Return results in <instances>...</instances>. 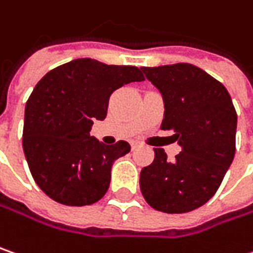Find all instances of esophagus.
<instances>
[{
  "label": "esophagus",
  "instance_id": "esophagus-1",
  "mask_svg": "<svg viewBox=\"0 0 253 253\" xmlns=\"http://www.w3.org/2000/svg\"><path fill=\"white\" fill-rule=\"evenodd\" d=\"M139 146H140V143H139V141H131V149H133V150H134V149H137Z\"/></svg>",
  "mask_w": 253,
  "mask_h": 253
}]
</instances>
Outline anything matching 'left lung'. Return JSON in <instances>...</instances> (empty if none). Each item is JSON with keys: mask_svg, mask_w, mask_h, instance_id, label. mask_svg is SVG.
<instances>
[{"mask_svg": "<svg viewBox=\"0 0 253 253\" xmlns=\"http://www.w3.org/2000/svg\"><path fill=\"white\" fill-rule=\"evenodd\" d=\"M141 71L163 96L160 128L171 130L182 147L173 160L155 149L153 163L141 169V195L160 212H190L215 195L229 169L236 149V110L225 85L193 64Z\"/></svg>", "mask_w": 253, "mask_h": 253, "instance_id": "1", "label": "left lung"}]
</instances>
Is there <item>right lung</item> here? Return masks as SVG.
Returning <instances> with one entry per match:
<instances>
[{
    "instance_id": "1",
    "label": "right lung",
    "mask_w": 253,
    "mask_h": 253,
    "mask_svg": "<svg viewBox=\"0 0 253 253\" xmlns=\"http://www.w3.org/2000/svg\"><path fill=\"white\" fill-rule=\"evenodd\" d=\"M143 80L133 66L77 58L37 83L25 104L23 149L33 179L48 198L85 206L106 195L113 163L130 152V144H104L90 128L93 120L106 119L114 90Z\"/></svg>"
}]
</instances>
